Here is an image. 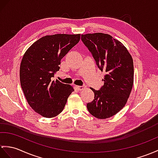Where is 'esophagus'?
Masks as SVG:
<instances>
[{
    "instance_id": "esophagus-1",
    "label": "esophagus",
    "mask_w": 158,
    "mask_h": 158,
    "mask_svg": "<svg viewBox=\"0 0 158 158\" xmlns=\"http://www.w3.org/2000/svg\"><path fill=\"white\" fill-rule=\"evenodd\" d=\"M75 87L77 88V90H80V91H81V90L85 89V88H86L85 86H79V85H76Z\"/></svg>"
}]
</instances>
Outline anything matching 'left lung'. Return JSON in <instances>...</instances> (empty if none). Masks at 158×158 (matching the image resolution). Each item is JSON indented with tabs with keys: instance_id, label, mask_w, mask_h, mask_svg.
<instances>
[{
	"instance_id": "1",
	"label": "left lung",
	"mask_w": 158,
	"mask_h": 158,
	"mask_svg": "<svg viewBox=\"0 0 158 158\" xmlns=\"http://www.w3.org/2000/svg\"><path fill=\"white\" fill-rule=\"evenodd\" d=\"M81 40L105 73L101 89L91 88L94 99L87 104V110L97 118H108L125 106L130 96L134 81L133 58L123 43L109 34H82Z\"/></svg>"
}]
</instances>
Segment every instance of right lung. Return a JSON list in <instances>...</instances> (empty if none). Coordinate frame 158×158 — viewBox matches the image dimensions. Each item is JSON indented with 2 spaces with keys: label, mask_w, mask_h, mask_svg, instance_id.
<instances>
[{
  "label": "right lung",
  "mask_w": 158,
  "mask_h": 158,
  "mask_svg": "<svg viewBox=\"0 0 158 158\" xmlns=\"http://www.w3.org/2000/svg\"><path fill=\"white\" fill-rule=\"evenodd\" d=\"M81 34L43 36L26 50L20 65V83L27 103L46 118L58 116L74 91L73 86L52 81L60 60L80 40Z\"/></svg>",
  "instance_id": "obj_1"
}]
</instances>
